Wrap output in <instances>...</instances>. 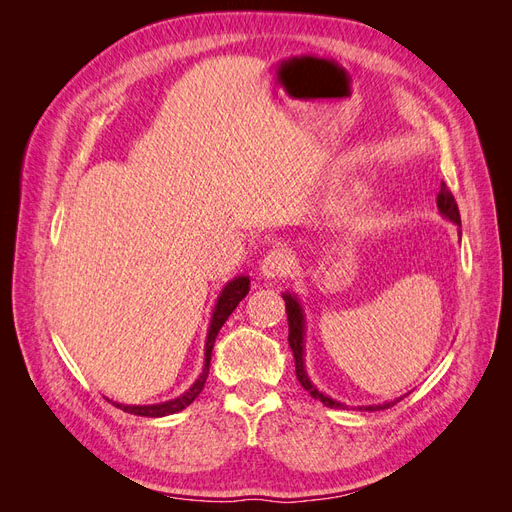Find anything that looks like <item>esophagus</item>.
I'll list each match as a JSON object with an SVG mask.
<instances>
[{
  "mask_svg": "<svg viewBox=\"0 0 512 512\" xmlns=\"http://www.w3.org/2000/svg\"><path fill=\"white\" fill-rule=\"evenodd\" d=\"M290 265H292V258H290V252L286 250V247H273V250H269V254L262 258L260 262V271L265 277H282L290 271Z\"/></svg>",
  "mask_w": 512,
  "mask_h": 512,
  "instance_id": "esophagus-1",
  "label": "esophagus"
}]
</instances>
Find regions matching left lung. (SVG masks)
Masks as SVG:
<instances>
[{"label": "left lung", "instance_id": "left-lung-1", "mask_svg": "<svg viewBox=\"0 0 512 512\" xmlns=\"http://www.w3.org/2000/svg\"><path fill=\"white\" fill-rule=\"evenodd\" d=\"M438 209L440 213L444 215L446 220L455 222L457 226H461V215H459V207L455 203V196L451 194V190L446 188V183L442 181L440 185V194H438ZM284 301H286V314H288V344H290V350H292V356H294V367H297V378L301 382V386L305 391H309V395H312L314 399H320L324 406L329 408H346L344 404H339V401L331 399L329 395L320 393L316 386L312 384V380H309L307 371H305V316H303V307L297 299V294H282ZM399 401V399H397ZM397 401H386V404H378V406H361L359 410H369V412H376V410H384V408H391L395 406Z\"/></svg>", "mask_w": 512, "mask_h": 512}]
</instances>
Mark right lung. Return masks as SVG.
<instances>
[{
	"label": "right lung",
	"instance_id": "1",
	"mask_svg": "<svg viewBox=\"0 0 512 512\" xmlns=\"http://www.w3.org/2000/svg\"><path fill=\"white\" fill-rule=\"evenodd\" d=\"M250 292V277L239 275L235 280L228 282L224 286V290L220 292L218 303H215L213 316H211V324H209V333H207V342H205V367L203 374L198 376V380L190 386L188 391L183 395H179L177 399L164 401V404H153V406H126V404H115L119 410L128 412V414H136V416H166V414H175L181 412L183 408H188L192 401L203 391V386L207 382L209 376V365H211V350L215 344V337H218L220 329L224 327V322L228 320V316L235 312V307L239 305V301L245 299V294Z\"/></svg>",
	"mask_w": 512,
	"mask_h": 512
}]
</instances>
